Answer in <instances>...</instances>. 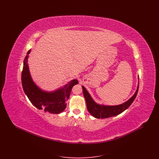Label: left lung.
Returning <instances> with one entry per match:
<instances>
[{"label":"left lung","mask_w":159,"mask_h":159,"mask_svg":"<svg viewBox=\"0 0 159 159\" xmlns=\"http://www.w3.org/2000/svg\"><path fill=\"white\" fill-rule=\"evenodd\" d=\"M82 87L83 89V95L86 102L87 109L89 113L95 118L105 119L120 114L132 104L138 93L139 83L138 84L136 91L134 95L125 102L117 106H106L97 104L92 99L86 89L83 86H82Z\"/></svg>","instance_id":"obj_1"}]
</instances>
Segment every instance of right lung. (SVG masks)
<instances>
[{
    "mask_svg": "<svg viewBox=\"0 0 159 159\" xmlns=\"http://www.w3.org/2000/svg\"><path fill=\"white\" fill-rule=\"evenodd\" d=\"M30 49L24 60L21 75L23 90L33 106L39 110H44L45 112L59 114L66 108L72 88L79 83L77 79H73L62 88L55 91L48 92L40 89L33 80L28 64Z\"/></svg>",
    "mask_w": 159,
    "mask_h": 159,
    "instance_id": "right-lung-1",
    "label": "right lung"
}]
</instances>
